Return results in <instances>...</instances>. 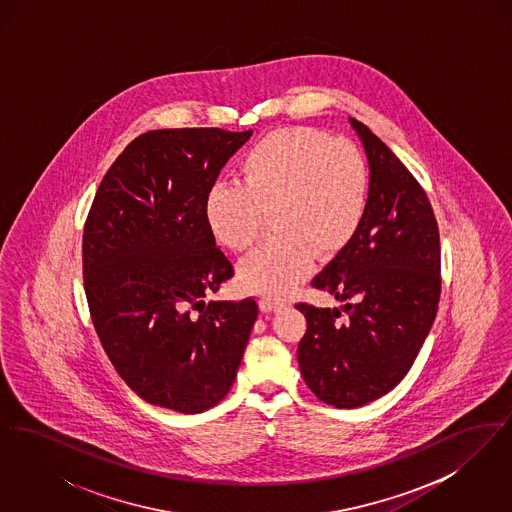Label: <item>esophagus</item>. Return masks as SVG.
<instances>
[{
    "label": "esophagus",
    "mask_w": 512,
    "mask_h": 512,
    "mask_svg": "<svg viewBox=\"0 0 512 512\" xmlns=\"http://www.w3.org/2000/svg\"><path fill=\"white\" fill-rule=\"evenodd\" d=\"M259 307L263 313H276V311H282L284 307H288L286 301L282 299H272V297H261L259 301Z\"/></svg>",
    "instance_id": "esophagus-1"
}]
</instances>
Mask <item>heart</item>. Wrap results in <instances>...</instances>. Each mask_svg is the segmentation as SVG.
I'll return each mask as SVG.
<instances>
[{"label": "heart", "instance_id": "1", "mask_svg": "<svg viewBox=\"0 0 512 512\" xmlns=\"http://www.w3.org/2000/svg\"><path fill=\"white\" fill-rule=\"evenodd\" d=\"M242 184H215L203 203L207 228L219 244L245 251L274 217L278 238L245 257V290L282 297L357 236L368 207L370 172L353 142L332 140L311 126L280 128L245 153Z\"/></svg>", "mask_w": 512, "mask_h": 512}]
</instances>
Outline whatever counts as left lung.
Masks as SVG:
<instances>
[{"instance_id":"obj_1","label":"left lung","mask_w":512,"mask_h":512,"mask_svg":"<svg viewBox=\"0 0 512 512\" xmlns=\"http://www.w3.org/2000/svg\"><path fill=\"white\" fill-rule=\"evenodd\" d=\"M370 192L365 220L313 286L340 309L299 303L307 332L297 361L320 401L357 409L393 390L411 370L438 313L441 253L432 205L407 167L363 122Z\"/></svg>"}]
</instances>
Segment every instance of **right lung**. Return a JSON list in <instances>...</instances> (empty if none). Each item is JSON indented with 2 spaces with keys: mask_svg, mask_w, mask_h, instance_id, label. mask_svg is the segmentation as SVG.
<instances>
[{
  "mask_svg": "<svg viewBox=\"0 0 512 512\" xmlns=\"http://www.w3.org/2000/svg\"><path fill=\"white\" fill-rule=\"evenodd\" d=\"M253 132L151 130L103 176L84 224V290L128 388L176 413L230 391L259 307L205 301L234 276L203 217L205 195Z\"/></svg>",
  "mask_w": 512,
  "mask_h": 512,
  "instance_id": "add662e5",
  "label": "right lung"
}]
</instances>
